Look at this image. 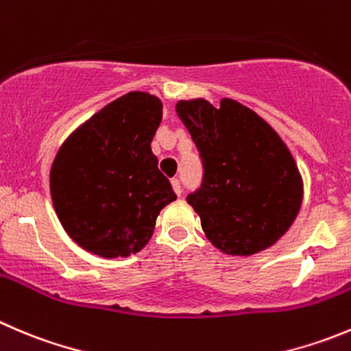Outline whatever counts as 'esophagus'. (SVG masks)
<instances>
[{
	"label": "esophagus",
	"instance_id": "1",
	"mask_svg": "<svg viewBox=\"0 0 351 351\" xmlns=\"http://www.w3.org/2000/svg\"><path fill=\"white\" fill-rule=\"evenodd\" d=\"M171 185H173V190H175L176 195H182V183H180L178 178H173L171 180Z\"/></svg>",
	"mask_w": 351,
	"mask_h": 351
}]
</instances>
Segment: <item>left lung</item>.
I'll return each mask as SVG.
<instances>
[{
	"label": "left lung",
	"instance_id": "8db88e82",
	"mask_svg": "<svg viewBox=\"0 0 351 351\" xmlns=\"http://www.w3.org/2000/svg\"><path fill=\"white\" fill-rule=\"evenodd\" d=\"M176 114L202 159L200 189L186 202L210 243L252 255L276 243L293 224L304 183L290 149L267 121L233 99L176 103Z\"/></svg>",
	"mask_w": 351,
	"mask_h": 351
}]
</instances>
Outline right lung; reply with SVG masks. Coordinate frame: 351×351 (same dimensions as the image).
<instances>
[{
	"mask_svg": "<svg viewBox=\"0 0 351 351\" xmlns=\"http://www.w3.org/2000/svg\"><path fill=\"white\" fill-rule=\"evenodd\" d=\"M161 118L158 97L128 93L58 151L51 199L61 226L84 250L104 258L137 254L151 240L159 210L176 199L151 151Z\"/></svg>",
	"mask_w": 351,
	"mask_h": 351,
	"instance_id": "add662e5",
	"label": "right lung"
}]
</instances>
